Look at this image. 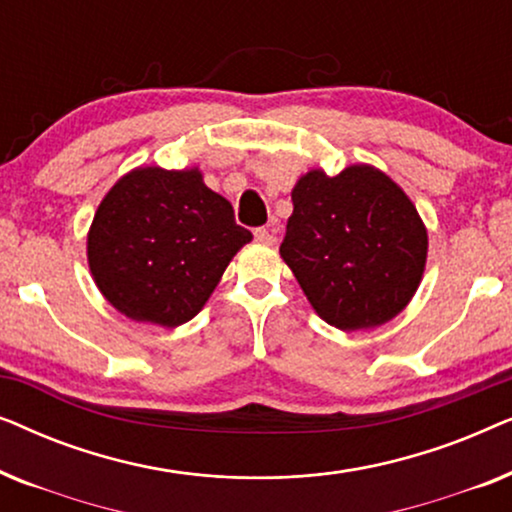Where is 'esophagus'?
Masks as SVG:
<instances>
[{
    "label": "esophagus",
    "instance_id": "34e87169",
    "mask_svg": "<svg viewBox=\"0 0 512 512\" xmlns=\"http://www.w3.org/2000/svg\"><path fill=\"white\" fill-rule=\"evenodd\" d=\"M254 237H256V242H261V244H275V230H270V228H256L254 230Z\"/></svg>",
    "mask_w": 512,
    "mask_h": 512
}]
</instances>
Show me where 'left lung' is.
<instances>
[{"label": "left lung", "instance_id": "left-lung-1", "mask_svg": "<svg viewBox=\"0 0 512 512\" xmlns=\"http://www.w3.org/2000/svg\"><path fill=\"white\" fill-rule=\"evenodd\" d=\"M279 254L314 310L340 331L394 319L415 296L426 228L408 195L368 165L307 172L291 193Z\"/></svg>", "mask_w": 512, "mask_h": 512}]
</instances>
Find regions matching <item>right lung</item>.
Segmentation results:
<instances>
[{
  "label": "right lung",
  "mask_w": 512,
  "mask_h": 512,
  "mask_svg": "<svg viewBox=\"0 0 512 512\" xmlns=\"http://www.w3.org/2000/svg\"><path fill=\"white\" fill-rule=\"evenodd\" d=\"M249 240L233 205L209 191L198 170L139 167L97 207L88 263L118 312L174 328L202 310Z\"/></svg>",
  "instance_id": "right-lung-1"
}]
</instances>
